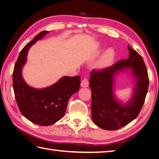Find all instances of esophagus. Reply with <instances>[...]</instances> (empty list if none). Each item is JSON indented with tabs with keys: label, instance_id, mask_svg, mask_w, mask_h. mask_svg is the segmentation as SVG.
Returning <instances> with one entry per match:
<instances>
[{
	"label": "esophagus",
	"instance_id": "1",
	"mask_svg": "<svg viewBox=\"0 0 159 159\" xmlns=\"http://www.w3.org/2000/svg\"><path fill=\"white\" fill-rule=\"evenodd\" d=\"M89 85V82L87 79H84L82 80V82H81V86L84 87V88H86Z\"/></svg>",
	"mask_w": 159,
	"mask_h": 159
}]
</instances>
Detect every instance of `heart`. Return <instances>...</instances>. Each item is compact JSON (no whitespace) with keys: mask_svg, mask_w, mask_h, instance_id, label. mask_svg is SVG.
Instances as JSON below:
<instances>
[{"mask_svg":"<svg viewBox=\"0 0 159 159\" xmlns=\"http://www.w3.org/2000/svg\"><path fill=\"white\" fill-rule=\"evenodd\" d=\"M115 52L112 49L107 50L104 54L103 55L101 60L99 62V68H105L108 66L112 62V61L114 59Z\"/></svg>","mask_w":159,"mask_h":159,"instance_id":"1","label":"heart"}]
</instances>
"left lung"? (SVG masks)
Masks as SVG:
<instances>
[{"label":"left lung","instance_id":"left-lung-1","mask_svg":"<svg viewBox=\"0 0 159 159\" xmlns=\"http://www.w3.org/2000/svg\"><path fill=\"white\" fill-rule=\"evenodd\" d=\"M129 57L106 69L92 70L89 80L92 90L91 114L94 124L107 130L118 129L138 116L146 97L149 77L144 61L128 45ZM130 69L135 77L134 95L125 105L116 100L113 87L114 78L119 71Z\"/></svg>","mask_w":159,"mask_h":159}]
</instances>
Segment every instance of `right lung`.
<instances>
[{
	"label": "right lung",
	"instance_id": "obj_1",
	"mask_svg": "<svg viewBox=\"0 0 159 159\" xmlns=\"http://www.w3.org/2000/svg\"><path fill=\"white\" fill-rule=\"evenodd\" d=\"M48 33L41 31L21 50L13 72V88L21 114L34 124L51 125L63 117L68 101L79 90L80 77L65 76L53 85L36 89L28 86L22 78V69L30 48Z\"/></svg>",
	"mask_w": 159,
	"mask_h": 159
}]
</instances>
